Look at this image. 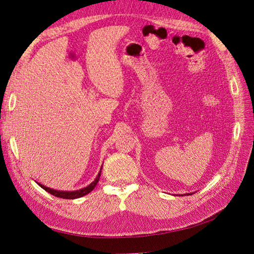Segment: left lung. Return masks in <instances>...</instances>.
Masks as SVG:
<instances>
[{
  "label": "left lung",
  "mask_w": 254,
  "mask_h": 254,
  "mask_svg": "<svg viewBox=\"0 0 254 254\" xmlns=\"http://www.w3.org/2000/svg\"><path fill=\"white\" fill-rule=\"evenodd\" d=\"M190 194H192V193H186L185 195H190Z\"/></svg>",
  "instance_id": "left-lung-1"
}]
</instances>
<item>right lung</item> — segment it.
<instances>
[{"label": "right lung", "instance_id": "1", "mask_svg": "<svg viewBox=\"0 0 254 254\" xmlns=\"http://www.w3.org/2000/svg\"><path fill=\"white\" fill-rule=\"evenodd\" d=\"M101 171H102V167H101V170L99 172V174L97 176V178L94 179V181L92 183H90L88 186L87 187H84L82 189H78V190H74V191H61V190H55V189H51L49 187H46L42 185V184H39L38 182V185L41 186V188H43L45 191H47L48 193L55 195L57 197H61V198H67V199H74V198H78V197H82L86 194H88L89 192H91L94 187L97 186V184L99 183V180H100V177H101Z\"/></svg>", "mask_w": 254, "mask_h": 254}]
</instances>
